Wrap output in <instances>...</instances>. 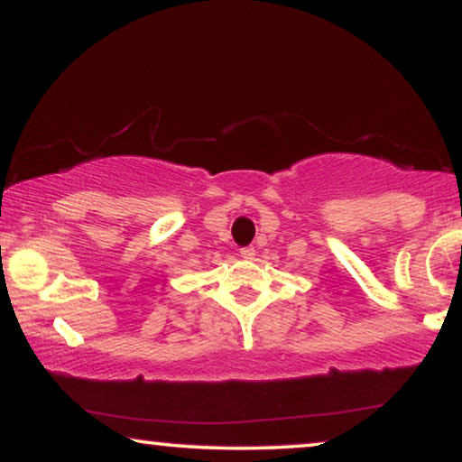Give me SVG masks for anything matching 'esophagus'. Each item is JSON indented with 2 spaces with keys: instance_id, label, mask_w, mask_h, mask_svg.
<instances>
[{
  "instance_id": "1",
  "label": "esophagus",
  "mask_w": 462,
  "mask_h": 462,
  "mask_svg": "<svg viewBox=\"0 0 462 462\" xmlns=\"http://www.w3.org/2000/svg\"><path fill=\"white\" fill-rule=\"evenodd\" d=\"M239 256L245 258V261H252V258L256 256V250H254V245H245V248L239 250Z\"/></svg>"
}]
</instances>
